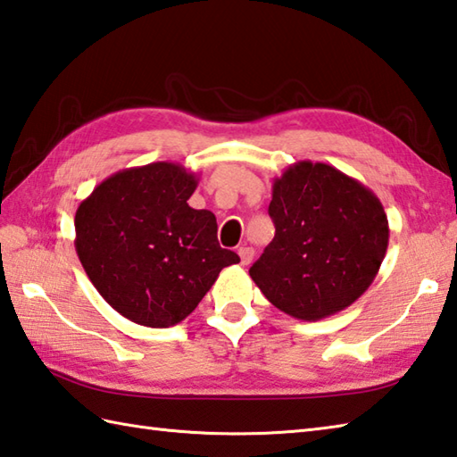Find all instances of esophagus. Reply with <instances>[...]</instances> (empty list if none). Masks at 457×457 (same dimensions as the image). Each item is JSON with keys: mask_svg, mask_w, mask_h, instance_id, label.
<instances>
[{"mask_svg": "<svg viewBox=\"0 0 457 457\" xmlns=\"http://www.w3.org/2000/svg\"><path fill=\"white\" fill-rule=\"evenodd\" d=\"M238 256H240V264H242V266H246V264L253 262V258H254V250L250 248V246H240V248H238Z\"/></svg>", "mask_w": 457, "mask_h": 457, "instance_id": "obj_1", "label": "esophagus"}]
</instances>
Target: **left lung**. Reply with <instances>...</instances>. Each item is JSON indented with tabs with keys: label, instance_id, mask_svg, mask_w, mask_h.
<instances>
[{
	"label": "left lung",
	"instance_id": "obj_1",
	"mask_svg": "<svg viewBox=\"0 0 457 457\" xmlns=\"http://www.w3.org/2000/svg\"><path fill=\"white\" fill-rule=\"evenodd\" d=\"M276 235L250 278L278 310L318 321L367 292L388 246L383 203L333 165L297 162L272 185Z\"/></svg>",
	"mask_w": 457,
	"mask_h": 457
}]
</instances>
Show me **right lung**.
I'll return each instance as SVG.
<instances>
[{"mask_svg": "<svg viewBox=\"0 0 457 457\" xmlns=\"http://www.w3.org/2000/svg\"><path fill=\"white\" fill-rule=\"evenodd\" d=\"M197 175L155 162L110 175L79 204L74 248L98 294L145 328H171L199 305L220 270L240 262L220 248L217 219L189 207Z\"/></svg>", "mask_w": 457, "mask_h": 457, "instance_id": "add662e5", "label": "right lung"}]
</instances>
